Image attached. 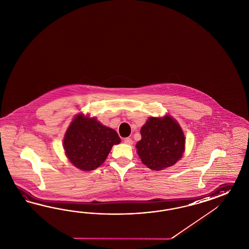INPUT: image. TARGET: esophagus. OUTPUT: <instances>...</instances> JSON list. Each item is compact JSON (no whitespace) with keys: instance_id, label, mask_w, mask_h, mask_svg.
I'll use <instances>...</instances> for the list:
<instances>
[{"instance_id":"obj_1","label":"esophagus","mask_w":249,"mask_h":249,"mask_svg":"<svg viewBox=\"0 0 249 249\" xmlns=\"http://www.w3.org/2000/svg\"><path fill=\"white\" fill-rule=\"evenodd\" d=\"M124 142H125L126 144H128V145H132V144H133V142H132V140H131L130 138H125V139H124Z\"/></svg>"}]
</instances>
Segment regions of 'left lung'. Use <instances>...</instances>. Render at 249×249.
<instances>
[{"label": "left lung", "instance_id": "left-lung-1", "mask_svg": "<svg viewBox=\"0 0 249 249\" xmlns=\"http://www.w3.org/2000/svg\"><path fill=\"white\" fill-rule=\"evenodd\" d=\"M142 140L137 152L143 164L152 170L171 167L182 157L185 136L181 128L170 116L149 118L141 129Z\"/></svg>", "mask_w": 249, "mask_h": 249}]
</instances>
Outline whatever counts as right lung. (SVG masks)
I'll return each instance as SVG.
<instances>
[{"label":"right lung","instance_id":"right-lung-1","mask_svg":"<svg viewBox=\"0 0 249 249\" xmlns=\"http://www.w3.org/2000/svg\"><path fill=\"white\" fill-rule=\"evenodd\" d=\"M120 142L114 129L103 126L94 118L78 115L68 128L63 147L76 168L89 171L100 167L112 146Z\"/></svg>","mask_w":249,"mask_h":249}]
</instances>
